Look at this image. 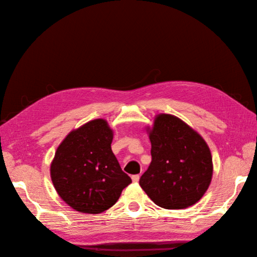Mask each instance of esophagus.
I'll return each instance as SVG.
<instances>
[{
	"mask_svg": "<svg viewBox=\"0 0 257 257\" xmlns=\"http://www.w3.org/2000/svg\"><path fill=\"white\" fill-rule=\"evenodd\" d=\"M132 179H133V181H134L135 183H137V182L139 181L140 176H139V174H135V176H133V177H132Z\"/></svg>",
	"mask_w": 257,
	"mask_h": 257,
	"instance_id": "esophagus-1",
	"label": "esophagus"
}]
</instances>
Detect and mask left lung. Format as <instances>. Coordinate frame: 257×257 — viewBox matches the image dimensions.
Listing matches in <instances>:
<instances>
[{"mask_svg": "<svg viewBox=\"0 0 257 257\" xmlns=\"http://www.w3.org/2000/svg\"><path fill=\"white\" fill-rule=\"evenodd\" d=\"M148 133L152 160L140 178V187L163 209L195 204L212 180L209 146L190 125L168 113L158 114Z\"/></svg>", "mask_w": 257, "mask_h": 257, "instance_id": "obj_1", "label": "left lung"}]
</instances>
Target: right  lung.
<instances>
[{"mask_svg": "<svg viewBox=\"0 0 257 257\" xmlns=\"http://www.w3.org/2000/svg\"><path fill=\"white\" fill-rule=\"evenodd\" d=\"M112 137L106 120L95 119L70 132L58 146L51 178L58 195L74 210L106 211L132 183L111 150Z\"/></svg>", "mask_w": 257, "mask_h": 257, "instance_id": "1", "label": "right lung"}]
</instances>
